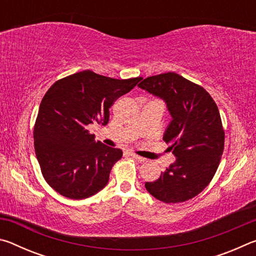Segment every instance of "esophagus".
<instances>
[{
    "instance_id": "esophagus-1",
    "label": "esophagus",
    "mask_w": 256,
    "mask_h": 256,
    "mask_svg": "<svg viewBox=\"0 0 256 256\" xmlns=\"http://www.w3.org/2000/svg\"><path fill=\"white\" fill-rule=\"evenodd\" d=\"M130 156H131L133 159H136V160H138V162H146V158L140 157V156H138L136 154H130Z\"/></svg>"
}]
</instances>
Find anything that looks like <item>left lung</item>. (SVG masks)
Masks as SVG:
<instances>
[{
    "mask_svg": "<svg viewBox=\"0 0 256 256\" xmlns=\"http://www.w3.org/2000/svg\"><path fill=\"white\" fill-rule=\"evenodd\" d=\"M138 86L166 102L172 120L162 138L176 157L146 188L164 203L188 201L209 185L224 152L218 107L204 88L175 72L149 76Z\"/></svg>",
    "mask_w": 256,
    "mask_h": 256,
    "instance_id": "8db88e82",
    "label": "left lung"
}]
</instances>
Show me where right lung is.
Instances as JSON below:
<instances>
[{"label": "right lung", "mask_w": 256, "mask_h": 256, "mask_svg": "<svg viewBox=\"0 0 256 256\" xmlns=\"http://www.w3.org/2000/svg\"><path fill=\"white\" fill-rule=\"evenodd\" d=\"M141 79L118 80L86 70L47 90L34 123V152L47 184L60 196L81 200L107 185L123 152L94 140L88 125H106L110 106Z\"/></svg>", "instance_id": "right-lung-1"}]
</instances>
